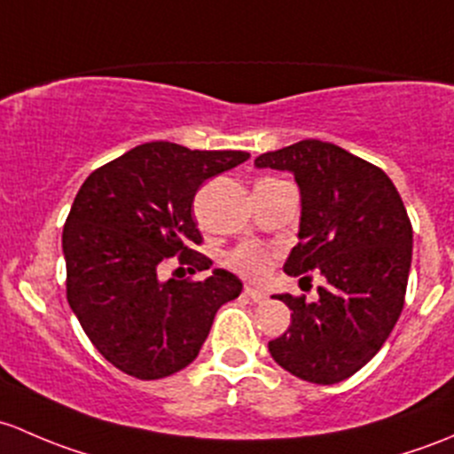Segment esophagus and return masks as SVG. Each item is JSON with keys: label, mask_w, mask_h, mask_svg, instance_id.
<instances>
[{"label": "esophagus", "mask_w": 454, "mask_h": 454, "mask_svg": "<svg viewBox=\"0 0 454 454\" xmlns=\"http://www.w3.org/2000/svg\"><path fill=\"white\" fill-rule=\"evenodd\" d=\"M245 293H247V297H251V299H254V301H264V299H266V293L262 291V288L247 286Z\"/></svg>", "instance_id": "obj_1"}]
</instances>
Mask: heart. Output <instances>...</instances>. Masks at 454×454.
<instances>
[{"label": "heart", "instance_id": "heart-1", "mask_svg": "<svg viewBox=\"0 0 454 454\" xmlns=\"http://www.w3.org/2000/svg\"><path fill=\"white\" fill-rule=\"evenodd\" d=\"M269 262H270L269 251L262 249V247H258V245L240 247V249L233 251L231 258H229L231 269H236L238 273L247 275V278H254V279H258L266 273V269H269Z\"/></svg>", "mask_w": 454, "mask_h": 454}]
</instances>
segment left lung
Listing matches in <instances>:
<instances>
[{
    "label": "left lung",
    "mask_w": 454,
    "mask_h": 454,
    "mask_svg": "<svg viewBox=\"0 0 454 454\" xmlns=\"http://www.w3.org/2000/svg\"><path fill=\"white\" fill-rule=\"evenodd\" d=\"M255 166L291 172L301 196L299 245L284 270L319 269L325 279L315 301L275 295L293 312L269 352L293 376L334 385L376 356L404 306L413 254L404 203L380 168L319 139L264 153Z\"/></svg>",
    "instance_id": "obj_1"
}]
</instances>
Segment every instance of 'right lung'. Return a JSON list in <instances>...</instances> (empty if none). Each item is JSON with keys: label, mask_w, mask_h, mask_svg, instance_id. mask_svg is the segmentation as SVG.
Wrapping results in <instances>:
<instances>
[{"label": "right lung", "mask_w": 454, "mask_h": 454, "mask_svg": "<svg viewBox=\"0 0 454 454\" xmlns=\"http://www.w3.org/2000/svg\"><path fill=\"white\" fill-rule=\"evenodd\" d=\"M249 159L242 151H190L151 142L87 176L63 229L67 301L98 352L129 376L157 380L199 356L218 308L242 282L214 269L203 282L161 279L179 255L192 270L212 260L196 254L200 231L194 194L221 172Z\"/></svg>", "instance_id": "1"}]
</instances>
